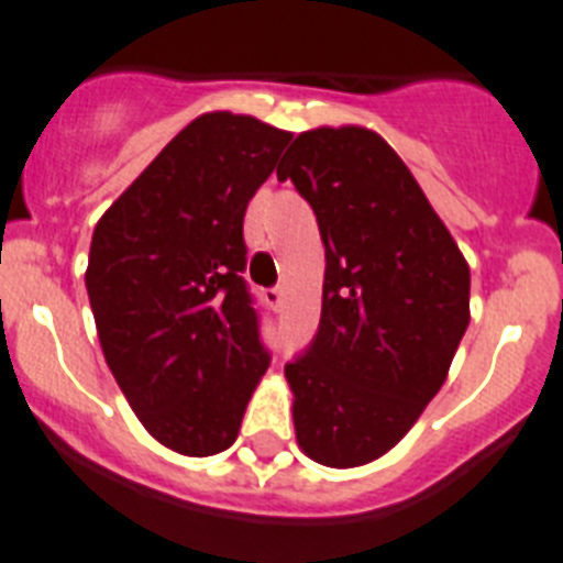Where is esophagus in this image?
Here are the masks:
<instances>
[{
  "mask_svg": "<svg viewBox=\"0 0 563 563\" xmlns=\"http://www.w3.org/2000/svg\"><path fill=\"white\" fill-rule=\"evenodd\" d=\"M264 299H267V305H271V308H282V301H285V290H282V287H271V290L264 292Z\"/></svg>",
  "mask_w": 563,
  "mask_h": 563,
  "instance_id": "obj_1",
  "label": "esophagus"
}]
</instances>
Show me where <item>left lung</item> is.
Returning <instances> with one entry per match:
<instances>
[{"label":"left lung","mask_w":563,"mask_h":563,"mask_svg":"<svg viewBox=\"0 0 563 563\" xmlns=\"http://www.w3.org/2000/svg\"><path fill=\"white\" fill-rule=\"evenodd\" d=\"M276 175L313 207L324 244L319 333L285 365L296 443L322 466H365L445 383L468 328V264L374 129L301 132Z\"/></svg>","instance_id":"1"}]
</instances>
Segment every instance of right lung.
<instances>
[{"label": "right lung", "instance_id": "1", "mask_svg": "<svg viewBox=\"0 0 563 563\" xmlns=\"http://www.w3.org/2000/svg\"><path fill=\"white\" fill-rule=\"evenodd\" d=\"M292 134L250 114L184 125L97 221L86 287L106 365L161 445L239 438L271 356L241 271L244 212Z\"/></svg>", "mask_w": 563, "mask_h": 563}]
</instances>
